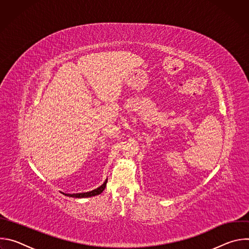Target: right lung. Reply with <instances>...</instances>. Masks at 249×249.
Segmentation results:
<instances>
[{
    "mask_svg": "<svg viewBox=\"0 0 249 249\" xmlns=\"http://www.w3.org/2000/svg\"><path fill=\"white\" fill-rule=\"evenodd\" d=\"M106 182H107V180H105V182L99 186L98 188L92 190V191H89V192H85V193H77V194H65L63 193L64 195L66 196H69V197H74V198H86V197H91V196H95V195H98L100 193H102V191L105 189V186H106Z\"/></svg>",
    "mask_w": 249,
    "mask_h": 249,
    "instance_id": "right-lung-1",
    "label": "right lung"
}]
</instances>
